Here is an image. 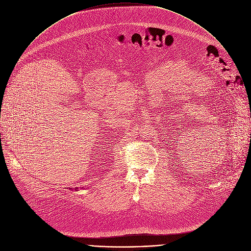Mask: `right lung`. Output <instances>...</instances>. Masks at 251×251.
Instances as JSON below:
<instances>
[{
    "instance_id": "right-lung-1",
    "label": "right lung",
    "mask_w": 251,
    "mask_h": 251,
    "mask_svg": "<svg viewBox=\"0 0 251 251\" xmlns=\"http://www.w3.org/2000/svg\"><path fill=\"white\" fill-rule=\"evenodd\" d=\"M69 189H71V188H69ZM75 190H76V191H77V190H78V188H75Z\"/></svg>"
}]
</instances>
